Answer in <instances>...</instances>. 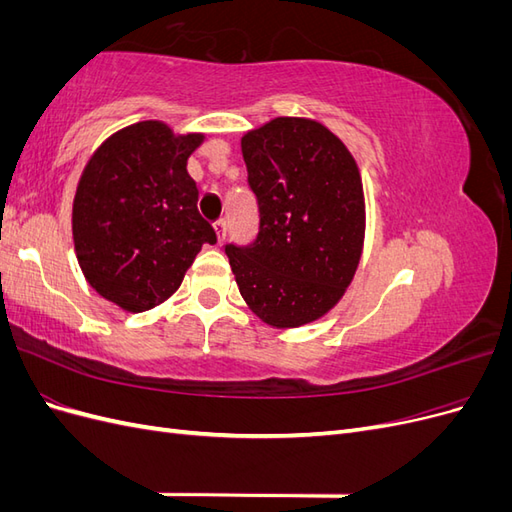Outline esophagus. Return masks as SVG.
I'll list each match as a JSON object with an SVG mask.
<instances>
[{"label":"esophagus","instance_id":"esophagus-1","mask_svg":"<svg viewBox=\"0 0 512 512\" xmlns=\"http://www.w3.org/2000/svg\"><path fill=\"white\" fill-rule=\"evenodd\" d=\"M213 228H215V235H218V241L222 243V241H224V237H226V230H228V224H226V220H218V222H213Z\"/></svg>","mask_w":512,"mask_h":512}]
</instances>
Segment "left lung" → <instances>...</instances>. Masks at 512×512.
Here are the masks:
<instances>
[{
    "label": "left lung",
    "instance_id": "left-lung-1",
    "mask_svg": "<svg viewBox=\"0 0 512 512\" xmlns=\"http://www.w3.org/2000/svg\"><path fill=\"white\" fill-rule=\"evenodd\" d=\"M256 196L252 243L224 252L241 297L273 327H301L342 299L361 258L363 185L350 151L316 121L277 117L241 138Z\"/></svg>",
    "mask_w": 512,
    "mask_h": 512
}]
</instances>
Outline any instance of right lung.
Listing matches in <instances>:
<instances>
[{"instance_id":"add662e5","label":"right lung","mask_w":512,"mask_h":512,"mask_svg":"<svg viewBox=\"0 0 512 512\" xmlns=\"http://www.w3.org/2000/svg\"><path fill=\"white\" fill-rule=\"evenodd\" d=\"M200 141L143 121L113 134L85 166L72 209L76 258L96 292L128 312L168 299L200 247L218 243L185 170Z\"/></svg>"}]
</instances>
